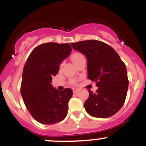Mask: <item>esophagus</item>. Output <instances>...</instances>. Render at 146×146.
<instances>
[{
	"label": "esophagus",
	"mask_w": 146,
	"mask_h": 146,
	"mask_svg": "<svg viewBox=\"0 0 146 146\" xmlns=\"http://www.w3.org/2000/svg\"><path fill=\"white\" fill-rule=\"evenodd\" d=\"M78 91V89H77V88H73V93H77Z\"/></svg>",
	"instance_id": "34e87169"
}]
</instances>
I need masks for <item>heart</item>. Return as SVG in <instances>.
<instances>
[{
  "instance_id": "obj_1",
  "label": "heart",
  "mask_w": 146,
  "mask_h": 146,
  "mask_svg": "<svg viewBox=\"0 0 146 146\" xmlns=\"http://www.w3.org/2000/svg\"><path fill=\"white\" fill-rule=\"evenodd\" d=\"M84 59H85V57H84V54L80 52H75L71 55V60L75 65L78 64L80 61ZM73 83H75V81H73Z\"/></svg>"
}]
</instances>
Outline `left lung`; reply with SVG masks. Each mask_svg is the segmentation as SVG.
<instances>
[{"instance_id": "1", "label": "left lung", "mask_w": 146, "mask_h": 146, "mask_svg": "<svg viewBox=\"0 0 146 146\" xmlns=\"http://www.w3.org/2000/svg\"><path fill=\"white\" fill-rule=\"evenodd\" d=\"M70 44L86 55L88 78L99 87L95 93L88 89L86 111L99 118L116 114L125 103L129 84L126 66L119 54L109 44L94 39Z\"/></svg>"}]
</instances>
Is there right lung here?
Listing matches in <instances>:
<instances>
[{"mask_svg": "<svg viewBox=\"0 0 146 146\" xmlns=\"http://www.w3.org/2000/svg\"><path fill=\"white\" fill-rule=\"evenodd\" d=\"M72 50L68 43L48 42L38 45L27 58L24 67L21 94L34 119L44 125L58 123L68 114L71 88L59 91L53 88L52 77Z\"/></svg>", "mask_w": 146, "mask_h": 146, "instance_id": "right-lung-1", "label": "right lung"}]
</instances>
